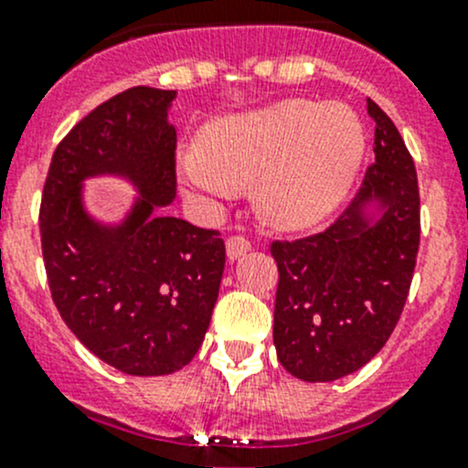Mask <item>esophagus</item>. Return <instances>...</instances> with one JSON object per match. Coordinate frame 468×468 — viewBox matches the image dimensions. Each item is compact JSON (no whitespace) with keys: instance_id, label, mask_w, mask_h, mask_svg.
Here are the masks:
<instances>
[{"instance_id":"obj_1","label":"esophagus","mask_w":468,"mask_h":468,"mask_svg":"<svg viewBox=\"0 0 468 468\" xmlns=\"http://www.w3.org/2000/svg\"><path fill=\"white\" fill-rule=\"evenodd\" d=\"M247 251H251V242L244 239L242 235H230V238L226 239V253H229V261H238V258H242Z\"/></svg>"}]
</instances>
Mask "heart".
Returning <instances> with one entry per match:
<instances>
[{"label":"heart","mask_w":468,"mask_h":468,"mask_svg":"<svg viewBox=\"0 0 468 468\" xmlns=\"http://www.w3.org/2000/svg\"><path fill=\"white\" fill-rule=\"evenodd\" d=\"M365 151V126L353 108L290 99L206 129L195 154L178 160V183L206 206L253 183V201L269 224L305 229L348 195Z\"/></svg>","instance_id":"heart-1"}]
</instances>
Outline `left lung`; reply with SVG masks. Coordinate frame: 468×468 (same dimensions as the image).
Masks as SVG:
<instances>
[{"label":"left lung","instance_id":"8db88e82","mask_svg":"<svg viewBox=\"0 0 468 468\" xmlns=\"http://www.w3.org/2000/svg\"><path fill=\"white\" fill-rule=\"evenodd\" d=\"M376 163L324 233L271 242L278 264L273 344L305 382L362 369L394 333L417 264L421 207L414 160L394 122L367 99ZM375 212H370V207Z\"/></svg>","mask_w":468,"mask_h":468}]
</instances>
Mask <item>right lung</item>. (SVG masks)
I'll use <instances>...</instances> for the list:
<instances>
[{"label":"right lung","mask_w":468,"mask_h":468,"mask_svg":"<svg viewBox=\"0 0 468 468\" xmlns=\"http://www.w3.org/2000/svg\"><path fill=\"white\" fill-rule=\"evenodd\" d=\"M176 90L129 88L88 112L56 146L40 204L51 299L99 360L129 376H167L199 351L219 294L217 230L163 212L176 197ZM126 177L139 197L120 225L85 210L82 181Z\"/></svg>","instance_id":"add662e5"}]
</instances>
